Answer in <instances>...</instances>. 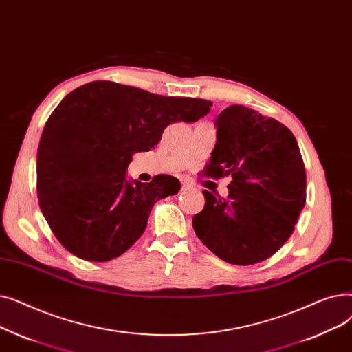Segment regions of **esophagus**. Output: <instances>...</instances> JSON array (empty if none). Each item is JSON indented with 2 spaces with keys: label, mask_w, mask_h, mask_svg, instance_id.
I'll return each instance as SVG.
<instances>
[{
  "label": "esophagus",
  "mask_w": 352,
  "mask_h": 352,
  "mask_svg": "<svg viewBox=\"0 0 352 352\" xmlns=\"http://www.w3.org/2000/svg\"><path fill=\"white\" fill-rule=\"evenodd\" d=\"M190 188H193V183L192 182H183L182 183V190H188V189H190Z\"/></svg>",
  "instance_id": "esophagus-1"
}]
</instances>
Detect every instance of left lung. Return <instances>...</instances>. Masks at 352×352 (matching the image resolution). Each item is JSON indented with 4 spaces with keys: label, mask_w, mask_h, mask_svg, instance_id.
Listing matches in <instances>:
<instances>
[{
    "label": "left lung",
    "mask_w": 352,
    "mask_h": 352,
    "mask_svg": "<svg viewBox=\"0 0 352 352\" xmlns=\"http://www.w3.org/2000/svg\"><path fill=\"white\" fill-rule=\"evenodd\" d=\"M216 127L217 142L200 175L230 176L229 195L204 190L193 229L222 261L259 263L292 235L307 200L305 164L292 131L256 110L230 106Z\"/></svg>",
    "instance_id": "obj_1"
}]
</instances>
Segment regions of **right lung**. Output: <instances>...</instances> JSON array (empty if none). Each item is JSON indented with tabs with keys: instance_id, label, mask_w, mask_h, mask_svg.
<instances>
[{
	"instance_id": "right-lung-1",
	"label": "right lung",
	"mask_w": 352,
	"mask_h": 352,
	"mask_svg": "<svg viewBox=\"0 0 352 352\" xmlns=\"http://www.w3.org/2000/svg\"><path fill=\"white\" fill-rule=\"evenodd\" d=\"M212 102L91 81L67 94L48 117L37 152V195L58 242L80 259L123 255L146 229L157 200L180 190L170 175L126 180L131 156L148 152L175 122L193 123Z\"/></svg>"
}]
</instances>
